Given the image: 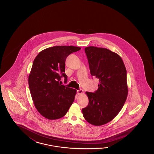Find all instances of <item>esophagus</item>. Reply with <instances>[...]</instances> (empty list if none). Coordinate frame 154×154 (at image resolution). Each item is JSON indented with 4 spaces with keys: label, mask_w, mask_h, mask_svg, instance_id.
Here are the masks:
<instances>
[{
    "label": "esophagus",
    "mask_w": 154,
    "mask_h": 154,
    "mask_svg": "<svg viewBox=\"0 0 154 154\" xmlns=\"http://www.w3.org/2000/svg\"><path fill=\"white\" fill-rule=\"evenodd\" d=\"M83 92V90L82 89H80L77 91V94L78 95H81Z\"/></svg>",
    "instance_id": "obj_1"
}]
</instances>
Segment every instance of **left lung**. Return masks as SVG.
I'll list each match as a JSON object with an SVG mask.
<instances>
[{
    "label": "left lung",
    "mask_w": 154,
    "mask_h": 154,
    "mask_svg": "<svg viewBox=\"0 0 154 154\" xmlns=\"http://www.w3.org/2000/svg\"><path fill=\"white\" fill-rule=\"evenodd\" d=\"M85 52L91 75L99 79L94 92H86L88 104L82 108L83 116L89 123L105 125L116 117L128 95L127 70L121 57L103 48L86 47Z\"/></svg>",
    "instance_id": "8db88e82"
}]
</instances>
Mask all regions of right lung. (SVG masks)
<instances>
[{
  "label": "right lung",
  "mask_w": 154,
  "mask_h": 154,
  "mask_svg": "<svg viewBox=\"0 0 154 154\" xmlns=\"http://www.w3.org/2000/svg\"><path fill=\"white\" fill-rule=\"evenodd\" d=\"M80 49L75 46H54L42 51L34 60L29 85L35 106L44 117L62 118L74 101L76 90L62 85L60 80L64 77L67 82V57Z\"/></svg>",
  "instance_id": "right-lung-1"
}]
</instances>
